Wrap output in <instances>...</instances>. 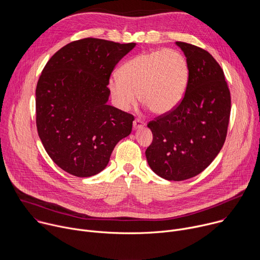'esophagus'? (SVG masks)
Masks as SVG:
<instances>
[{
  "label": "esophagus",
  "mask_w": 260,
  "mask_h": 260,
  "mask_svg": "<svg viewBox=\"0 0 260 260\" xmlns=\"http://www.w3.org/2000/svg\"><path fill=\"white\" fill-rule=\"evenodd\" d=\"M134 128L135 129H138V128H141V127H143L144 125H145V122L143 121V120H141V119H135V121H134Z\"/></svg>",
  "instance_id": "obj_1"
}]
</instances>
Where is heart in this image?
Listing matches in <instances>:
<instances>
[{"mask_svg": "<svg viewBox=\"0 0 260 260\" xmlns=\"http://www.w3.org/2000/svg\"><path fill=\"white\" fill-rule=\"evenodd\" d=\"M111 79L109 90L116 105L126 110L139 101L154 114L175 109L186 91L189 68L185 56L175 49L141 53L124 62Z\"/></svg>", "mask_w": 260, "mask_h": 260, "instance_id": "heart-1", "label": "heart"}]
</instances>
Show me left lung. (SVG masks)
Instances as JSON below:
<instances>
[{
	"instance_id": "left-lung-1",
	"label": "left lung",
	"mask_w": 260,
	"mask_h": 260,
	"mask_svg": "<svg viewBox=\"0 0 260 260\" xmlns=\"http://www.w3.org/2000/svg\"><path fill=\"white\" fill-rule=\"evenodd\" d=\"M189 68L186 91L180 104L149 121L153 135L145 154L151 170L169 181L202 173L223 146L231 116V91L224 73L205 49L176 42Z\"/></svg>"
}]
</instances>
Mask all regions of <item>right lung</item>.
Segmentation results:
<instances>
[{
	"label": "right lung",
	"instance_id": "1",
	"mask_svg": "<svg viewBox=\"0 0 260 260\" xmlns=\"http://www.w3.org/2000/svg\"><path fill=\"white\" fill-rule=\"evenodd\" d=\"M135 46L84 38L60 48L44 67L36 88L37 131L64 172L96 175L131 134L134 115L107 102L111 74Z\"/></svg>",
	"mask_w": 260,
	"mask_h": 260
}]
</instances>
